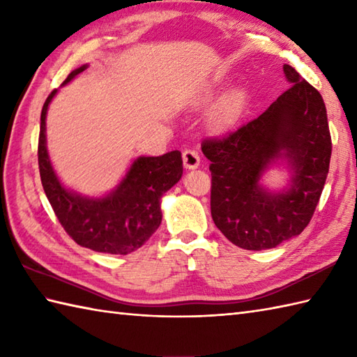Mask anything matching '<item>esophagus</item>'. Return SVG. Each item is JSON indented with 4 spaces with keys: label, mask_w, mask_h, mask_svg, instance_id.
<instances>
[{
    "label": "esophagus",
    "mask_w": 357,
    "mask_h": 357,
    "mask_svg": "<svg viewBox=\"0 0 357 357\" xmlns=\"http://www.w3.org/2000/svg\"><path fill=\"white\" fill-rule=\"evenodd\" d=\"M183 161H184V167L188 170H193L196 169V167L199 165L201 162V158H199V153L196 150H192V149H185L183 151Z\"/></svg>",
    "instance_id": "34e87169"
}]
</instances>
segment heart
Instances as JSON below:
<instances>
[{"label": "heart", "instance_id": "obj_1", "mask_svg": "<svg viewBox=\"0 0 357 357\" xmlns=\"http://www.w3.org/2000/svg\"><path fill=\"white\" fill-rule=\"evenodd\" d=\"M247 96L242 90H233L231 93L224 96L213 112V124L216 127L231 126L245 107Z\"/></svg>", "mask_w": 357, "mask_h": 357}]
</instances>
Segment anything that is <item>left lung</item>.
I'll list each match as a JSON object with an SVG mask.
<instances>
[{
  "mask_svg": "<svg viewBox=\"0 0 357 357\" xmlns=\"http://www.w3.org/2000/svg\"><path fill=\"white\" fill-rule=\"evenodd\" d=\"M288 87L262 115L201 144L210 161V207L215 225L234 245L267 250L298 236L312 221L331 158L327 109L321 93L284 64ZM279 158L291 185L268 192L261 173Z\"/></svg>",
  "mask_w": 357,
  "mask_h": 357,
  "instance_id": "left-lung-1",
  "label": "left lung"
}]
</instances>
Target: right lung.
<instances>
[{"mask_svg": "<svg viewBox=\"0 0 357 357\" xmlns=\"http://www.w3.org/2000/svg\"><path fill=\"white\" fill-rule=\"evenodd\" d=\"M87 64L70 72L63 84L84 72ZM56 90L41 110L38 165L45 196L67 234L78 245L100 253L128 255L142 247L162 221L161 196L183 176L179 150L162 156H139L116 188L102 198H89L59 183L45 147V115Z\"/></svg>", "mask_w": 357, "mask_h": 357, "instance_id": "add662e5", "label": "right lung"}]
</instances>
